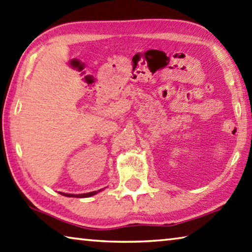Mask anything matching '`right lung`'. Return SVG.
Returning a JSON list of instances; mask_svg holds the SVG:
<instances>
[{"mask_svg":"<svg viewBox=\"0 0 252 252\" xmlns=\"http://www.w3.org/2000/svg\"><path fill=\"white\" fill-rule=\"evenodd\" d=\"M100 190L98 191H90V193H86V194H79V195H74V194H65V193H61L63 196H67V197H77V198H85V197H90V196H94L97 193H99Z\"/></svg>","mask_w":252,"mask_h":252,"instance_id":"right-lung-1","label":"right lung"}]
</instances>
